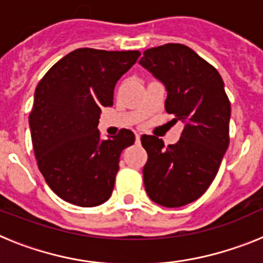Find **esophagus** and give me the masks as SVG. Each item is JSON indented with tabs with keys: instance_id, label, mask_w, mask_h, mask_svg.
I'll return each mask as SVG.
<instances>
[{
	"instance_id": "1",
	"label": "esophagus",
	"mask_w": 263,
	"mask_h": 263,
	"mask_svg": "<svg viewBox=\"0 0 263 263\" xmlns=\"http://www.w3.org/2000/svg\"><path fill=\"white\" fill-rule=\"evenodd\" d=\"M136 139H137V142H138L139 139H141V134H139V133H137V134H136Z\"/></svg>"
}]
</instances>
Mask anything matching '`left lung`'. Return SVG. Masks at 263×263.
<instances>
[{
	"instance_id": "obj_1",
	"label": "left lung",
	"mask_w": 263,
	"mask_h": 263,
	"mask_svg": "<svg viewBox=\"0 0 263 263\" xmlns=\"http://www.w3.org/2000/svg\"><path fill=\"white\" fill-rule=\"evenodd\" d=\"M167 89L164 108L184 124L174 145L141 137L147 152L143 183L148 197L168 208L192 203L208 190L229 146L231 101L217 69L180 43L148 48L139 60Z\"/></svg>"
}]
</instances>
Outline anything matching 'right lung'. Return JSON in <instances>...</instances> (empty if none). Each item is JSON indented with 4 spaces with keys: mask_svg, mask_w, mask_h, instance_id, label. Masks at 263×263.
<instances>
[{
    "mask_svg": "<svg viewBox=\"0 0 263 263\" xmlns=\"http://www.w3.org/2000/svg\"><path fill=\"white\" fill-rule=\"evenodd\" d=\"M139 51L78 48L55 63L36 85L29 116L39 171L63 200L96 206L110 197L120 155L136 141L121 129L100 139L103 106L113 105L115 87Z\"/></svg>",
    "mask_w": 263,
    "mask_h": 263,
    "instance_id": "add662e5",
    "label": "right lung"
}]
</instances>
